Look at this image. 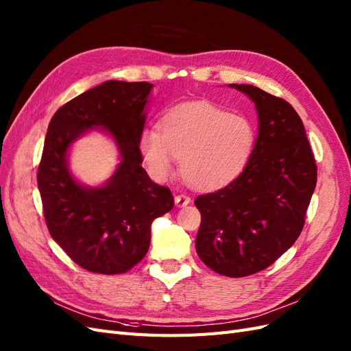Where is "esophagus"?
<instances>
[{
    "label": "esophagus",
    "instance_id": "esophagus-1",
    "mask_svg": "<svg viewBox=\"0 0 351 351\" xmlns=\"http://www.w3.org/2000/svg\"><path fill=\"white\" fill-rule=\"evenodd\" d=\"M174 200H176V205L178 206V208H183V206H187L190 202H192V199H190L187 195H177L176 197H174Z\"/></svg>",
    "mask_w": 351,
    "mask_h": 351
}]
</instances>
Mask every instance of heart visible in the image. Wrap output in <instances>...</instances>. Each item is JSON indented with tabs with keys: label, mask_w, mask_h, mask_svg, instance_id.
I'll list each match as a JSON object with an SVG mask.
<instances>
[{
	"label": "heart",
	"mask_w": 351,
	"mask_h": 351,
	"mask_svg": "<svg viewBox=\"0 0 351 351\" xmlns=\"http://www.w3.org/2000/svg\"><path fill=\"white\" fill-rule=\"evenodd\" d=\"M256 145L253 123L208 102H190L169 110L159 132L145 129L139 147L149 173L165 178L176 159L187 183L217 187L237 177Z\"/></svg>",
	"instance_id": "obj_1"
}]
</instances>
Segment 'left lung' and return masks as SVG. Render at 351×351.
Returning a JSON list of instances; mask_svg holds the SVG:
<instances>
[{
  "instance_id": "1",
  "label": "left lung",
  "mask_w": 351,
  "mask_h": 351,
  "mask_svg": "<svg viewBox=\"0 0 351 351\" xmlns=\"http://www.w3.org/2000/svg\"><path fill=\"white\" fill-rule=\"evenodd\" d=\"M228 86L254 102L256 145L240 176L196 197V252L212 271L240 278L268 268L300 236L317 168L303 121L289 102L252 84Z\"/></svg>"
}]
</instances>
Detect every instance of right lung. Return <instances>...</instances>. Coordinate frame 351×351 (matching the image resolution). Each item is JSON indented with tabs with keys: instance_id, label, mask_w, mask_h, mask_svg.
<instances>
[{
	"instance_id": "right-lung-1",
	"label": "right lung",
	"mask_w": 351,
	"mask_h": 351,
	"mask_svg": "<svg viewBox=\"0 0 351 351\" xmlns=\"http://www.w3.org/2000/svg\"><path fill=\"white\" fill-rule=\"evenodd\" d=\"M154 84L107 80L67 102L52 117L38 168V189L51 237L79 267L123 274L149 249L151 224L169 212V189L154 183L139 149ZM97 128L112 136L121 154L102 186L79 184L68 168L71 145Z\"/></svg>"
}]
</instances>
